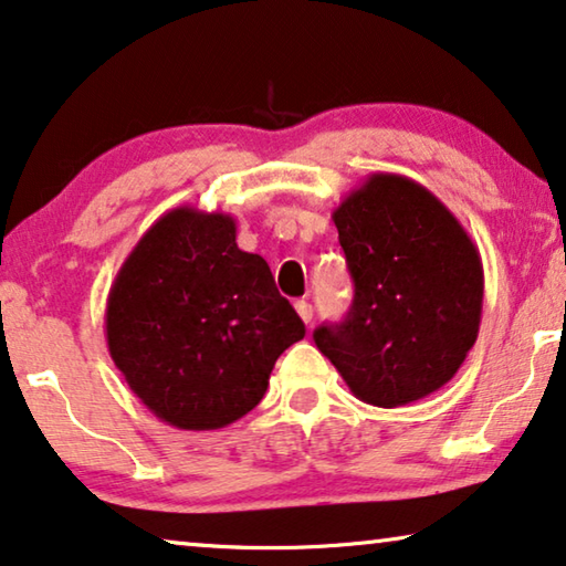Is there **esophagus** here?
Listing matches in <instances>:
<instances>
[{
    "label": "esophagus",
    "instance_id": "obj_1",
    "mask_svg": "<svg viewBox=\"0 0 566 566\" xmlns=\"http://www.w3.org/2000/svg\"><path fill=\"white\" fill-rule=\"evenodd\" d=\"M294 310H297V315L302 317V323H305V325L313 323V305H310V302H305V300L294 302Z\"/></svg>",
    "mask_w": 566,
    "mask_h": 566
}]
</instances>
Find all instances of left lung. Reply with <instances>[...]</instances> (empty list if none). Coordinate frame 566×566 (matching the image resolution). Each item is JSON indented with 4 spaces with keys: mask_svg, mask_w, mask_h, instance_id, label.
<instances>
[{
    "mask_svg": "<svg viewBox=\"0 0 566 566\" xmlns=\"http://www.w3.org/2000/svg\"><path fill=\"white\" fill-rule=\"evenodd\" d=\"M354 276L346 321L321 325L317 348L348 389L400 408L443 387L480 333L484 272L464 226L400 174H369L333 210Z\"/></svg>",
    "mask_w": 566,
    "mask_h": 566,
    "instance_id": "obj_1",
    "label": "left lung"
}]
</instances>
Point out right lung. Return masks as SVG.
<instances>
[{
    "instance_id": "right-lung-1",
    "label": "right lung",
    "mask_w": 566,
    "mask_h": 566,
    "mask_svg": "<svg viewBox=\"0 0 566 566\" xmlns=\"http://www.w3.org/2000/svg\"><path fill=\"white\" fill-rule=\"evenodd\" d=\"M107 348L158 420L214 431L256 408L305 323L226 212L177 207L150 226L107 294Z\"/></svg>"
}]
</instances>
